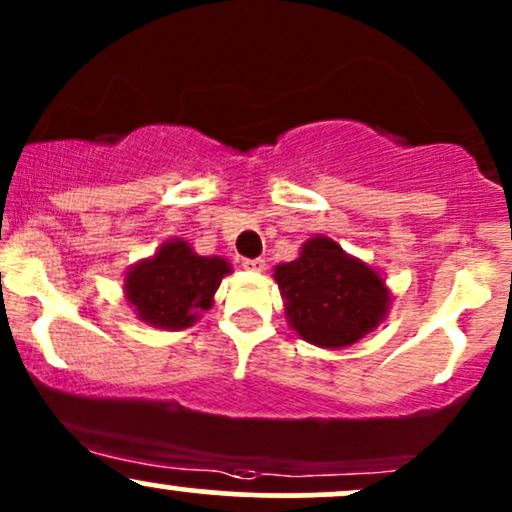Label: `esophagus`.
I'll list each match as a JSON object with an SVG mask.
<instances>
[{
	"label": "esophagus",
	"instance_id": "esophagus-1",
	"mask_svg": "<svg viewBox=\"0 0 512 512\" xmlns=\"http://www.w3.org/2000/svg\"><path fill=\"white\" fill-rule=\"evenodd\" d=\"M243 269H248V272H262L264 269V260L262 257H255V260H243Z\"/></svg>",
	"mask_w": 512,
	"mask_h": 512
}]
</instances>
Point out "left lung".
I'll return each mask as SVG.
<instances>
[{"mask_svg":"<svg viewBox=\"0 0 512 512\" xmlns=\"http://www.w3.org/2000/svg\"><path fill=\"white\" fill-rule=\"evenodd\" d=\"M274 281L291 330L320 349L361 342L390 313L383 274L320 233L305 240L296 260L276 264Z\"/></svg>","mask_w":512,"mask_h":512,"instance_id":"8db88e82","label":"left lung"}]
</instances>
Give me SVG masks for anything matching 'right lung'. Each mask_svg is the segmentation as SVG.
<instances>
[{"mask_svg":"<svg viewBox=\"0 0 512 512\" xmlns=\"http://www.w3.org/2000/svg\"><path fill=\"white\" fill-rule=\"evenodd\" d=\"M231 272L223 257L197 255L187 240L168 238L154 255L127 269L122 291L144 325L187 330L214 305L221 279Z\"/></svg>","mask_w":512,"mask_h":512,"instance_id":"right-lung-1","label":"right lung"}]
</instances>
